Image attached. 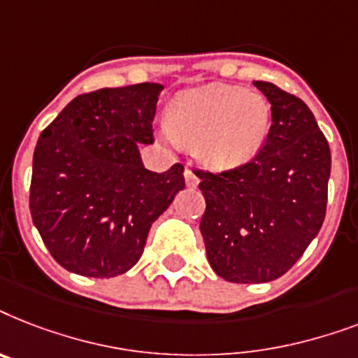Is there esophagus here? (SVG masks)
I'll list each match as a JSON object with an SVG mask.
<instances>
[{
	"label": "esophagus",
	"mask_w": 358,
	"mask_h": 358,
	"mask_svg": "<svg viewBox=\"0 0 358 358\" xmlns=\"http://www.w3.org/2000/svg\"><path fill=\"white\" fill-rule=\"evenodd\" d=\"M185 179H187V187H197V182H199V177L194 173L192 168H187L185 170Z\"/></svg>",
	"instance_id": "34e87169"
}]
</instances>
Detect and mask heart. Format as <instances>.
<instances>
[{
  "label": "heart",
  "instance_id": "obj_1",
  "mask_svg": "<svg viewBox=\"0 0 358 358\" xmlns=\"http://www.w3.org/2000/svg\"><path fill=\"white\" fill-rule=\"evenodd\" d=\"M270 105L260 94L210 85L185 92L168 110V131L177 144L196 148L213 168L250 161L270 131Z\"/></svg>",
  "mask_w": 358,
  "mask_h": 358
}]
</instances>
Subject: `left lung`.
Returning <instances> with one entry per match:
<instances>
[{"instance_id":"8db88e82","label":"left lung","mask_w":358,"mask_h":358,"mask_svg":"<svg viewBox=\"0 0 358 358\" xmlns=\"http://www.w3.org/2000/svg\"><path fill=\"white\" fill-rule=\"evenodd\" d=\"M253 85L271 103L264 144L229 170L194 168L207 203L199 231L208 264L231 282L285 275L320 233L327 208L331 150L310 108L271 83Z\"/></svg>"}]
</instances>
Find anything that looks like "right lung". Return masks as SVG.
Returning <instances> with one entry per match:
<instances>
[{
    "label": "right lung",
    "mask_w": 358,
    "mask_h": 358,
    "mask_svg": "<svg viewBox=\"0 0 358 358\" xmlns=\"http://www.w3.org/2000/svg\"><path fill=\"white\" fill-rule=\"evenodd\" d=\"M162 87L140 83L77 96L40 134L29 208L51 257L68 271L108 279L131 270L179 190L185 166L145 170Z\"/></svg>",
    "instance_id": "obj_1"
}]
</instances>
